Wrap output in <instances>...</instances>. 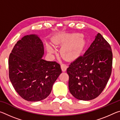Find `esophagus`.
Wrapping results in <instances>:
<instances>
[{
	"label": "esophagus",
	"instance_id": "1",
	"mask_svg": "<svg viewBox=\"0 0 120 120\" xmlns=\"http://www.w3.org/2000/svg\"><path fill=\"white\" fill-rule=\"evenodd\" d=\"M67 67H68L66 64H61V68L62 71H64V72L66 71L67 69Z\"/></svg>",
	"mask_w": 120,
	"mask_h": 120
}]
</instances>
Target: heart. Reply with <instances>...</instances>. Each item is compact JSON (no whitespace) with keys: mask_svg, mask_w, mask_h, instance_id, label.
<instances>
[{"mask_svg":"<svg viewBox=\"0 0 120 120\" xmlns=\"http://www.w3.org/2000/svg\"><path fill=\"white\" fill-rule=\"evenodd\" d=\"M52 42L54 45H62L61 54L64 59H74L80 55L84 49L85 42L79 34H58L52 38ZM49 53H53L54 50L50 44L46 45Z\"/></svg>","mask_w":120,"mask_h":120,"instance_id":"b5f03b06","label":"heart"}]
</instances>
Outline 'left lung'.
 Instances as JSON below:
<instances>
[{
    "label": "left lung",
    "mask_w": 120,
    "mask_h": 120,
    "mask_svg": "<svg viewBox=\"0 0 120 120\" xmlns=\"http://www.w3.org/2000/svg\"><path fill=\"white\" fill-rule=\"evenodd\" d=\"M112 60L110 45L98 33L84 55L71 63L67 69L72 96L82 101L98 96L111 76Z\"/></svg>",
    "instance_id": "left-lung-1"
}]
</instances>
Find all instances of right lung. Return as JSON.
Segmentation results:
<instances>
[{
  "mask_svg": "<svg viewBox=\"0 0 120 120\" xmlns=\"http://www.w3.org/2000/svg\"><path fill=\"white\" fill-rule=\"evenodd\" d=\"M43 42L36 34L25 35L17 42L9 56V77L18 94L30 101L46 98L61 74L60 64L42 59Z\"/></svg>",
  "mask_w": 120,
  "mask_h": 120,
  "instance_id": "1",
  "label": "right lung"
}]
</instances>
